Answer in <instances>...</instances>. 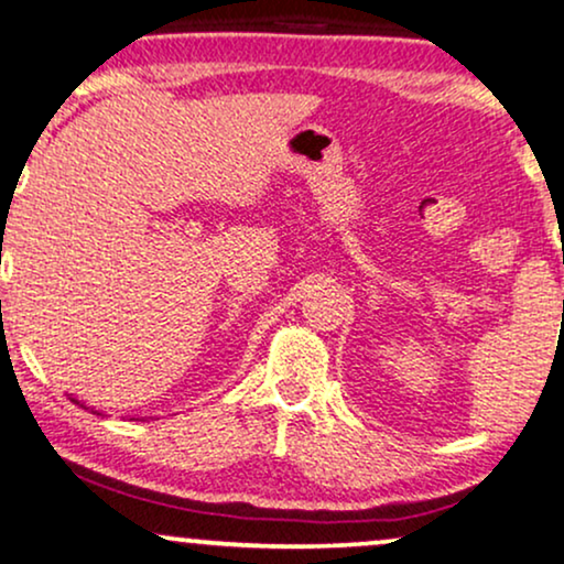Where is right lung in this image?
Listing matches in <instances>:
<instances>
[{
    "mask_svg": "<svg viewBox=\"0 0 564 564\" xmlns=\"http://www.w3.org/2000/svg\"><path fill=\"white\" fill-rule=\"evenodd\" d=\"M76 403H79V400H76Z\"/></svg>",
    "mask_w": 564,
    "mask_h": 564,
    "instance_id": "add662e5",
    "label": "right lung"
}]
</instances>
